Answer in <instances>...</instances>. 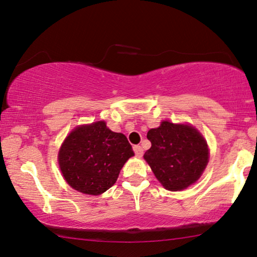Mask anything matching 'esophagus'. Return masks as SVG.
I'll list each match as a JSON object with an SVG mask.
<instances>
[{"label":"esophagus","instance_id":"1","mask_svg":"<svg viewBox=\"0 0 257 257\" xmlns=\"http://www.w3.org/2000/svg\"><path fill=\"white\" fill-rule=\"evenodd\" d=\"M134 152H135V154H136L137 158H142L143 153H144V152H143L142 146H139V145H135L134 146Z\"/></svg>","mask_w":257,"mask_h":257}]
</instances>
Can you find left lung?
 Segmentation results:
<instances>
[{
  "label": "left lung",
  "instance_id": "obj_1",
  "mask_svg": "<svg viewBox=\"0 0 257 257\" xmlns=\"http://www.w3.org/2000/svg\"><path fill=\"white\" fill-rule=\"evenodd\" d=\"M147 139L152 143L144 159L165 189L178 191L196 182L208 162L207 143L190 124L162 121L151 129Z\"/></svg>",
  "mask_w": 257,
  "mask_h": 257
}]
</instances>
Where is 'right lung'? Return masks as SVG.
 I'll list each match as a JSON object with an SVG mask.
<instances>
[{
    "label": "right lung",
    "instance_id": "add662e5",
    "mask_svg": "<svg viewBox=\"0 0 257 257\" xmlns=\"http://www.w3.org/2000/svg\"><path fill=\"white\" fill-rule=\"evenodd\" d=\"M134 155L123 134L97 121L73 129L61 145L58 160L68 185L82 194L99 195L115 184L123 164Z\"/></svg>",
    "mask_w": 257,
    "mask_h": 257
}]
</instances>
